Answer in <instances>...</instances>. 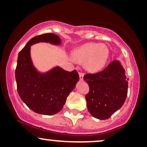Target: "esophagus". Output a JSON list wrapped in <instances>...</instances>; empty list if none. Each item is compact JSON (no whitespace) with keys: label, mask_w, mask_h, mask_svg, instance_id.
Listing matches in <instances>:
<instances>
[{"label":"esophagus","mask_w":147,"mask_h":147,"mask_svg":"<svg viewBox=\"0 0 147 147\" xmlns=\"http://www.w3.org/2000/svg\"><path fill=\"white\" fill-rule=\"evenodd\" d=\"M83 77H84V74L82 72H79V78L80 80H83Z\"/></svg>","instance_id":"34e87169"}]
</instances>
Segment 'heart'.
I'll return each mask as SVG.
<instances>
[{"label": "heart", "instance_id": "obj_1", "mask_svg": "<svg viewBox=\"0 0 147 147\" xmlns=\"http://www.w3.org/2000/svg\"><path fill=\"white\" fill-rule=\"evenodd\" d=\"M109 51L105 45L88 43L76 49L73 52L74 61L84 63V67L89 71H97L104 67L108 61Z\"/></svg>", "mask_w": 147, "mask_h": 147}]
</instances>
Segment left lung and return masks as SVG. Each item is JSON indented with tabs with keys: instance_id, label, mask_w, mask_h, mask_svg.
<instances>
[{
	"instance_id": "left-lung-1",
	"label": "left lung",
	"mask_w": 147,
	"mask_h": 147,
	"mask_svg": "<svg viewBox=\"0 0 147 147\" xmlns=\"http://www.w3.org/2000/svg\"><path fill=\"white\" fill-rule=\"evenodd\" d=\"M84 80L89 86L85 97L93 117L101 120L108 119L123 105L129 79L119 61H112L98 73L86 74Z\"/></svg>"
}]
</instances>
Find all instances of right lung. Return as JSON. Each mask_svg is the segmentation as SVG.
<instances>
[{
    "instance_id": "add662e5",
    "label": "right lung",
    "mask_w": 147,
    "mask_h": 147,
    "mask_svg": "<svg viewBox=\"0 0 147 147\" xmlns=\"http://www.w3.org/2000/svg\"><path fill=\"white\" fill-rule=\"evenodd\" d=\"M50 42L59 44L61 39L53 33L37 35L27 43L18 54L16 80L20 97L30 110L44 115H52L62 110L67 97L79 80L77 71H67L57 67L41 74L32 66L30 57L33 43Z\"/></svg>"
}]
</instances>
